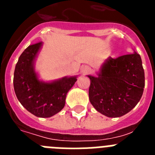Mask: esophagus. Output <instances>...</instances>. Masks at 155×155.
Returning <instances> with one entry per match:
<instances>
[{"label": "esophagus", "instance_id": "obj_1", "mask_svg": "<svg viewBox=\"0 0 155 155\" xmlns=\"http://www.w3.org/2000/svg\"><path fill=\"white\" fill-rule=\"evenodd\" d=\"M81 71L83 74H87L91 72V68L88 67V66H82L81 68Z\"/></svg>", "mask_w": 155, "mask_h": 155}]
</instances>
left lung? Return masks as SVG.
Instances as JSON below:
<instances>
[{"label":"left lung","mask_w":155,"mask_h":155,"mask_svg":"<svg viewBox=\"0 0 155 155\" xmlns=\"http://www.w3.org/2000/svg\"><path fill=\"white\" fill-rule=\"evenodd\" d=\"M87 77L91 81L90 102L108 117L127 114L143 94L144 71L140 56L136 52L116 59L109 57L100 68L98 76Z\"/></svg>","instance_id":"obj_1"}]
</instances>
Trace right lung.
Instances as JSON below:
<instances>
[{"instance_id":"obj_1","label":"right lung","mask_w":155,"mask_h":155,"mask_svg":"<svg viewBox=\"0 0 155 155\" xmlns=\"http://www.w3.org/2000/svg\"><path fill=\"white\" fill-rule=\"evenodd\" d=\"M42 46V42L31 45L21 53L15 66L13 84L23 107L37 117L48 118L64 107L66 95L77 81V76L51 82L39 80L34 64Z\"/></svg>"}]
</instances>
